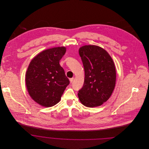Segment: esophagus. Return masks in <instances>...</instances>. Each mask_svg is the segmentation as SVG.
<instances>
[{"label":"esophagus","mask_w":149,"mask_h":149,"mask_svg":"<svg viewBox=\"0 0 149 149\" xmlns=\"http://www.w3.org/2000/svg\"><path fill=\"white\" fill-rule=\"evenodd\" d=\"M73 80H74V78H70V83H72V81H73Z\"/></svg>","instance_id":"esophagus-1"}]
</instances>
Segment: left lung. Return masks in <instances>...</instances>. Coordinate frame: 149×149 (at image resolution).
<instances>
[{"mask_svg":"<svg viewBox=\"0 0 149 149\" xmlns=\"http://www.w3.org/2000/svg\"><path fill=\"white\" fill-rule=\"evenodd\" d=\"M85 71L84 82L78 97L87 107L101 106L113 91L116 72L112 57L106 51L95 45H85L79 50Z\"/></svg>","mask_w":149,"mask_h":149,"instance_id":"left-lung-1","label":"left lung"}]
</instances>
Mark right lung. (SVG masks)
Here are the masks:
<instances>
[{"instance_id":"right-lung-1","label":"right lung","mask_w":149,"mask_h":149,"mask_svg":"<svg viewBox=\"0 0 149 149\" xmlns=\"http://www.w3.org/2000/svg\"><path fill=\"white\" fill-rule=\"evenodd\" d=\"M66 52L65 47L43 51L31 61L26 84L31 97L42 106H54L60 100L70 81L59 64Z\"/></svg>"}]
</instances>
